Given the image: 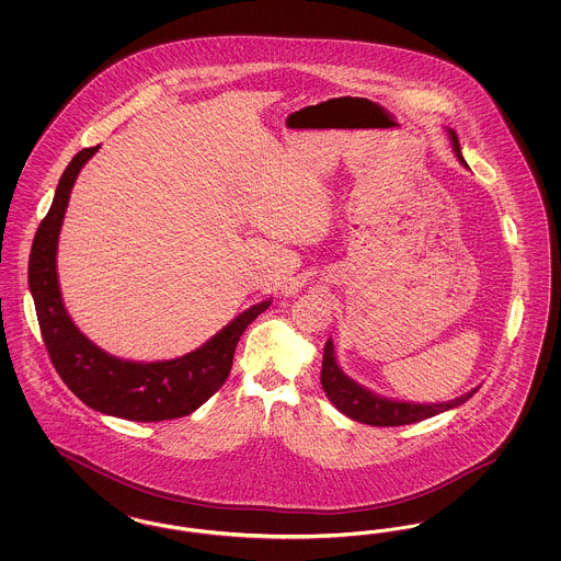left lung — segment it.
<instances>
[{
    "label": "left lung",
    "instance_id": "8db88e82",
    "mask_svg": "<svg viewBox=\"0 0 561 561\" xmlns=\"http://www.w3.org/2000/svg\"><path fill=\"white\" fill-rule=\"evenodd\" d=\"M448 133L453 138L456 158L460 160L462 165H467V161L462 160V153H460L458 136L454 130H448ZM321 387H323L328 400L332 401L343 414H347L348 419H353L357 423H364V425H373V427H400V425H412V423L425 421L428 416H435L439 412H446L450 408L465 403L478 391L476 389L467 396H460L456 400L444 401V403H410V401L378 398V396L370 393L368 389L359 387L355 380H351L347 374L339 368L332 341H328L325 347H323Z\"/></svg>",
    "mask_w": 561,
    "mask_h": 561
}]
</instances>
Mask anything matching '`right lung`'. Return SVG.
Segmentation results:
<instances>
[{"mask_svg": "<svg viewBox=\"0 0 561 561\" xmlns=\"http://www.w3.org/2000/svg\"><path fill=\"white\" fill-rule=\"evenodd\" d=\"M99 147L81 149L62 172L53 206L39 222L28 256V288L33 294L42 339L62 382L85 405L108 416L156 423L195 412L225 385L243 330L271 300H263L225 325L206 345L168 362H126L90 343L69 318L56 277V245L73 183L83 163Z\"/></svg>", "mask_w": 561, "mask_h": 561, "instance_id": "add662e5", "label": "right lung"}]
</instances>
